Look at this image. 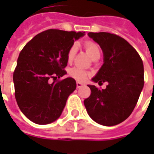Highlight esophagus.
I'll return each instance as SVG.
<instances>
[{
  "label": "esophagus",
  "instance_id": "esophagus-1",
  "mask_svg": "<svg viewBox=\"0 0 154 154\" xmlns=\"http://www.w3.org/2000/svg\"><path fill=\"white\" fill-rule=\"evenodd\" d=\"M83 86H85L84 84H82V83H80L79 81H77L76 82V86H77V88H80V87H82Z\"/></svg>",
  "mask_w": 154,
  "mask_h": 154
}]
</instances>
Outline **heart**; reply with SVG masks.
Instances as JSON below:
<instances>
[{
	"mask_svg": "<svg viewBox=\"0 0 154 154\" xmlns=\"http://www.w3.org/2000/svg\"><path fill=\"white\" fill-rule=\"evenodd\" d=\"M84 47L86 49V52L89 56L91 57H93L94 56L98 55V54H100V49L98 47V45H96L95 43H93L92 41H87L85 43L84 45ZM77 53V45H73L68 51V55H67V59H68V62H72L74 61V58L75 55ZM70 75L76 79L77 80H80V81H84V80H86L87 76H88V74L87 72L81 69L80 68H71L70 70Z\"/></svg>",
	"mask_w": 154,
	"mask_h": 154,
	"instance_id": "heart-1",
	"label": "heart"
}]
</instances>
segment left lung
<instances>
[{
    "label": "left lung",
    "instance_id": "obj_1",
    "mask_svg": "<svg viewBox=\"0 0 154 154\" xmlns=\"http://www.w3.org/2000/svg\"><path fill=\"white\" fill-rule=\"evenodd\" d=\"M103 51V63L92 79L108 82L99 90L88 85L91 95L85 99L86 111L94 122L103 126L121 123L132 113L144 86V67L137 51L119 36L108 32H89Z\"/></svg>",
    "mask_w": 154,
    "mask_h": 154
}]
</instances>
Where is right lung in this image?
Segmentation results:
<instances>
[{
  "label": "right lung",
  "mask_w": 154,
  "mask_h": 154,
  "mask_svg": "<svg viewBox=\"0 0 154 154\" xmlns=\"http://www.w3.org/2000/svg\"><path fill=\"white\" fill-rule=\"evenodd\" d=\"M85 33L47 30L21 51L13 80L17 103L29 120L45 125L61 116L68 96L76 89V81L71 77L56 80L67 74L68 50Z\"/></svg>",
  "instance_id": "right-lung-1"
}]
</instances>
